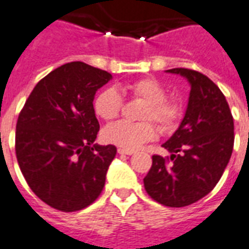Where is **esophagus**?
Returning <instances> with one entry per match:
<instances>
[{"label": "esophagus", "instance_id": "1", "mask_svg": "<svg viewBox=\"0 0 249 249\" xmlns=\"http://www.w3.org/2000/svg\"><path fill=\"white\" fill-rule=\"evenodd\" d=\"M117 152H119L120 155H128V156H130V155H133V153H135L133 151H129V149H124V148H119V149H117Z\"/></svg>", "mask_w": 249, "mask_h": 249}]
</instances>
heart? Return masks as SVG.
<instances>
[{
  "mask_svg": "<svg viewBox=\"0 0 249 249\" xmlns=\"http://www.w3.org/2000/svg\"><path fill=\"white\" fill-rule=\"evenodd\" d=\"M120 93L114 88H107L98 93L93 109L97 117L104 121H112L119 117L123 109V96L139 98L145 101L141 110V120H153L162 130L172 129L181 119L183 108L178 100L167 97V90L161 84L152 78H141L137 81L126 82L120 87ZM156 128L151 121L129 123L119 121L108 125L103 130V139L109 144L121 146L124 149H137L142 144L155 139Z\"/></svg>",
  "mask_w": 249,
  "mask_h": 249,
  "instance_id": "b5f03b06",
  "label": "heart"
}]
</instances>
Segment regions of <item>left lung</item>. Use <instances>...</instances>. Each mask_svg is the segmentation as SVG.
Returning a JSON list of instances; mask_svg holds the SVG:
<instances>
[{"label": "left lung", "instance_id": "1", "mask_svg": "<svg viewBox=\"0 0 249 249\" xmlns=\"http://www.w3.org/2000/svg\"><path fill=\"white\" fill-rule=\"evenodd\" d=\"M191 85L181 124L162 146L171 157L152 156L146 193L165 207H187L219 183L233 149V117L219 87L200 71L175 68Z\"/></svg>", "mask_w": 249, "mask_h": 249}]
</instances>
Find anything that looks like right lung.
I'll use <instances>...</instances> for the list:
<instances>
[{
  "label": "right lung",
  "mask_w": 249,
  "mask_h": 249,
  "mask_svg": "<svg viewBox=\"0 0 249 249\" xmlns=\"http://www.w3.org/2000/svg\"><path fill=\"white\" fill-rule=\"evenodd\" d=\"M112 80L107 71L74 61L52 71L26 100L16 126L19 169L36 196L62 212L100 196L114 145H97L93 100Z\"/></svg>",
  "instance_id": "right-lung-1"
}]
</instances>
